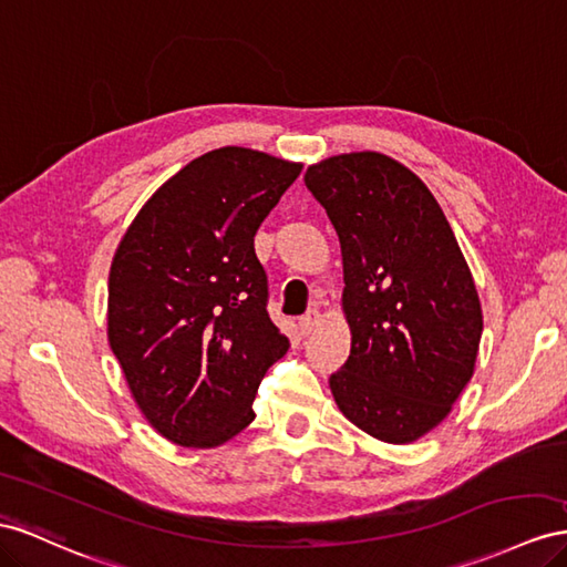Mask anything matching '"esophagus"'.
<instances>
[{"label":"esophagus","instance_id":"1","mask_svg":"<svg viewBox=\"0 0 567 567\" xmlns=\"http://www.w3.org/2000/svg\"><path fill=\"white\" fill-rule=\"evenodd\" d=\"M319 319H321L319 310H308V312H305V315L298 319V327H300L302 333H310V331L319 324Z\"/></svg>","mask_w":567,"mask_h":567}]
</instances>
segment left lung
<instances>
[{
	"instance_id": "obj_1",
	"label": "left lung",
	"mask_w": 567,
	"mask_h": 567,
	"mask_svg": "<svg viewBox=\"0 0 567 567\" xmlns=\"http://www.w3.org/2000/svg\"><path fill=\"white\" fill-rule=\"evenodd\" d=\"M305 186L343 257L350 355L329 386L370 436L410 443L451 412L474 372L482 305L430 188L379 152L312 164Z\"/></svg>"
}]
</instances>
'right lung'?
Returning a JSON list of instances; mask_svg holds the SVG:
<instances>
[{"mask_svg":"<svg viewBox=\"0 0 567 567\" xmlns=\"http://www.w3.org/2000/svg\"><path fill=\"white\" fill-rule=\"evenodd\" d=\"M302 164L219 147L137 212L110 271L106 336L147 422L214 449L255 420L252 401L288 339L267 312L255 234Z\"/></svg>","mask_w":567,"mask_h":567,"instance_id":"1","label":"right lung"}]
</instances>
